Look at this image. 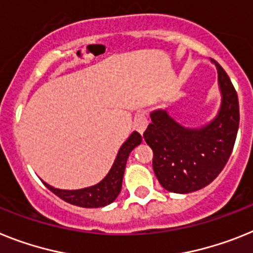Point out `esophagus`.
Returning <instances> with one entry per match:
<instances>
[{
  "label": "esophagus",
  "instance_id": "34e87169",
  "mask_svg": "<svg viewBox=\"0 0 253 253\" xmlns=\"http://www.w3.org/2000/svg\"><path fill=\"white\" fill-rule=\"evenodd\" d=\"M133 127L137 132L143 133L148 127V116H146L145 112H140L136 114L135 120H133Z\"/></svg>",
  "mask_w": 253,
  "mask_h": 253
}]
</instances>
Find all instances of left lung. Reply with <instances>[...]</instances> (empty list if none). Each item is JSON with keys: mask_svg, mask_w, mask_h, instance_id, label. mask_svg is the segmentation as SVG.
<instances>
[{"mask_svg": "<svg viewBox=\"0 0 253 253\" xmlns=\"http://www.w3.org/2000/svg\"><path fill=\"white\" fill-rule=\"evenodd\" d=\"M222 103L217 117L199 130L180 126L166 110L150 114L144 132L153 150V169L163 188L186 194L211 184L234 148L239 126L238 95L230 78L215 60Z\"/></svg>", "mask_w": 253, "mask_h": 253, "instance_id": "left-lung-1", "label": "left lung"}]
</instances>
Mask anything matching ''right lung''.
<instances>
[{
    "label": "right lung",
    "instance_id": "add662e5",
    "mask_svg": "<svg viewBox=\"0 0 253 253\" xmlns=\"http://www.w3.org/2000/svg\"><path fill=\"white\" fill-rule=\"evenodd\" d=\"M140 143H141V135L135 131L127 139L126 143L121 146L120 152L117 154V158L114 161L113 167L110 169L109 173L96 185L80 189V190H61V189L52 188L46 182H44V185L47 186L55 195H58L59 198H61L65 202L71 203V205L78 206V207L97 209V207H104V206L110 205L118 197L121 188H122L123 173H125L127 158H128L133 148L139 145Z\"/></svg>",
    "mask_w": 253,
    "mask_h": 253
}]
</instances>
